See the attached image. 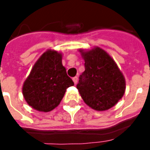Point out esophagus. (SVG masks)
<instances>
[{"mask_svg": "<svg viewBox=\"0 0 150 150\" xmlns=\"http://www.w3.org/2000/svg\"><path fill=\"white\" fill-rule=\"evenodd\" d=\"M72 80H73V82H74V83H75V84H77V82H78V77H77V76H75V77L73 78Z\"/></svg>", "mask_w": 150, "mask_h": 150, "instance_id": "1", "label": "esophagus"}]
</instances>
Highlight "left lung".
Masks as SVG:
<instances>
[{
  "label": "left lung",
  "instance_id": "obj_1",
  "mask_svg": "<svg viewBox=\"0 0 150 150\" xmlns=\"http://www.w3.org/2000/svg\"><path fill=\"white\" fill-rule=\"evenodd\" d=\"M85 71L77 84L82 100L92 109L103 111L111 108L125 92V79L114 59L98 47L80 49Z\"/></svg>",
  "mask_w": 150,
  "mask_h": 150
}]
</instances>
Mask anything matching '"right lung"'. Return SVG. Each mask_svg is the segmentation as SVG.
Segmentation results:
<instances>
[{"label": "right lung", "mask_w": 150, "mask_h": 150, "mask_svg": "<svg viewBox=\"0 0 150 150\" xmlns=\"http://www.w3.org/2000/svg\"><path fill=\"white\" fill-rule=\"evenodd\" d=\"M74 82L62 64V54L47 50L36 61L23 83L22 94L28 104L41 112H49L60 104Z\"/></svg>", "instance_id": "1"}]
</instances>
